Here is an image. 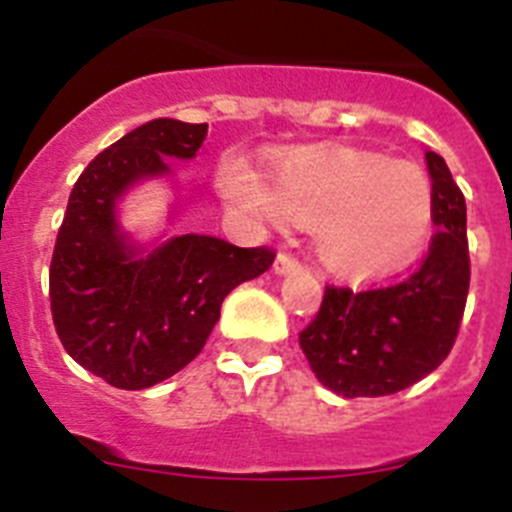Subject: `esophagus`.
Segmentation results:
<instances>
[{"mask_svg":"<svg viewBox=\"0 0 512 512\" xmlns=\"http://www.w3.org/2000/svg\"><path fill=\"white\" fill-rule=\"evenodd\" d=\"M297 271H302L300 261H295L287 253H279L277 259H274V274L277 277H289V274H297Z\"/></svg>","mask_w":512,"mask_h":512,"instance_id":"1","label":"esophagus"}]
</instances>
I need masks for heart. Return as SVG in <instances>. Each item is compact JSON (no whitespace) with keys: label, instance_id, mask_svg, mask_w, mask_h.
Wrapping results in <instances>:
<instances>
[{"label":"heart","instance_id":"heart-1","mask_svg":"<svg viewBox=\"0 0 512 512\" xmlns=\"http://www.w3.org/2000/svg\"><path fill=\"white\" fill-rule=\"evenodd\" d=\"M217 187L251 223L312 225L320 264L348 279L402 266L433 225V189L418 166L354 148L289 153L271 171V184L243 158L228 156Z\"/></svg>","mask_w":512,"mask_h":512}]
</instances>
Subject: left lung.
<instances>
[{
	"label": "left lung",
	"instance_id": "8db88e82",
	"mask_svg": "<svg viewBox=\"0 0 512 512\" xmlns=\"http://www.w3.org/2000/svg\"><path fill=\"white\" fill-rule=\"evenodd\" d=\"M433 235L423 264L395 284L325 289L300 346L323 387L341 397L395 395L431 374L459 333L469 292L467 205L438 153L425 151Z\"/></svg>",
	"mask_w": 512,
	"mask_h": 512
}]
</instances>
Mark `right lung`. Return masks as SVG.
I'll use <instances>...</instances> for the list:
<instances>
[{
	"label": "right lung",
	"mask_w": 512,
	"mask_h": 512,
	"mask_svg": "<svg viewBox=\"0 0 512 512\" xmlns=\"http://www.w3.org/2000/svg\"><path fill=\"white\" fill-rule=\"evenodd\" d=\"M207 125L158 117L104 148L74 184L51 261V310L71 359L117 390H148L182 372L220 320L238 284L261 277L269 248L215 235L122 228V200L143 182L176 189L166 158L192 161ZM179 215L171 205L169 223Z\"/></svg>",
	"instance_id": "add662e5"
}]
</instances>
